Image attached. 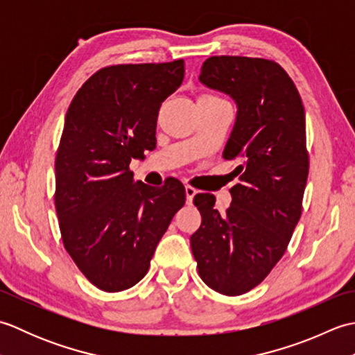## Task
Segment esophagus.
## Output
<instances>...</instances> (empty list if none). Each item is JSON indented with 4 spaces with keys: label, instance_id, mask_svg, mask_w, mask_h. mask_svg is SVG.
<instances>
[{
    "label": "esophagus",
    "instance_id": "34e87169",
    "mask_svg": "<svg viewBox=\"0 0 355 355\" xmlns=\"http://www.w3.org/2000/svg\"><path fill=\"white\" fill-rule=\"evenodd\" d=\"M184 191H186V201L187 202H192L195 193H197V189H193L192 186H186Z\"/></svg>",
    "mask_w": 355,
    "mask_h": 355
}]
</instances>
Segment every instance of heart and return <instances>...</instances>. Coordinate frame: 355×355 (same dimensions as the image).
Returning a JSON list of instances; mask_svg holds the SVG:
<instances>
[{
	"mask_svg": "<svg viewBox=\"0 0 355 355\" xmlns=\"http://www.w3.org/2000/svg\"><path fill=\"white\" fill-rule=\"evenodd\" d=\"M224 102L223 99H220V97L216 96H212V94H202L198 97V102Z\"/></svg>",
	"mask_w": 355,
	"mask_h": 355,
	"instance_id": "b5f03b06",
	"label": "heart"
}]
</instances>
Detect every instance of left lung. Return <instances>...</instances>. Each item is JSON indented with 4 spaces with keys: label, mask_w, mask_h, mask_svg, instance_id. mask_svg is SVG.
Returning <instances> with one entry per match:
<instances>
[{
    "label": "left lung",
    "mask_w": 355,
    "mask_h": 355,
    "mask_svg": "<svg viewBox=\"0 0 355 355\" xmlns=\"http://www.w3.org/2000/svg\"><path fill=\"white\" fill-rule=\"evenodd\" d=\"M200 82L236 103L223 157L239 160L232 205L197 193L200 229L191 236L200 277L210 288L239 296L259 285L282 258L302 214L308 178L305 110L281 65L261 58L212 56Z\"/></svg>",
    "instance_id": "obj_1"
}]
</instances>
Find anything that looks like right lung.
Returning a JSON list of instances; mask_svg holds the SVG:
<instances>
[{
	"mask_svg": "<svg viewBox=\"0 0 355 355\" xmlns=\"http://www.w3.org/2000/svg\"><path fill=\"white\" fill-rule=\"evenodd\" d=\"M184 61L123 64L94 73L67 111L55 169L65 250L97 288H131L186 201L184 186L134 183L132 158L155 148L162 103L182 85Z\"/></svg>",
	"mask_w": 355,
	"mask_h": 355,
	"instance_id": "1",
	"label": "right lung"
}]
</instances>
